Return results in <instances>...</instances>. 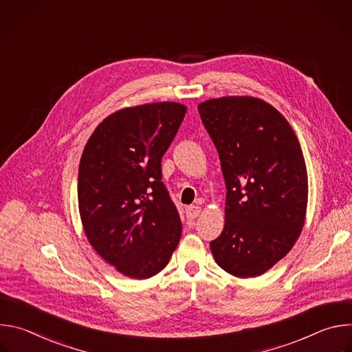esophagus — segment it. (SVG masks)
<instances>
[{
    "label": "esophagus",
    "instance_id": "34e87169",
    "mask_svg": "<svg viewBox=\"0 0 352 352\" xmlns=\"http://www.w3.org/2000/svg\"><path fill=\"white\" fill-rule=\"evenodd\" d=\"M200 210H202V209H200V206H195V205L193 206H188L186 208V217L193 220V219H196L200 214Z\"/></svg>",
    "mask_w": 352,
    "mask_h": 352
}]
</instances>
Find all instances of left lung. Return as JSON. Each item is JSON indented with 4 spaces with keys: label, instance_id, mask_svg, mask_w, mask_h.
<instances>
[{
    "label": "left lung",
    "instance_id": "1",
    "mask_svg": "<svg viewBox=\"0 0 352 352\" xmlns=\"http://www.w3.org/2000/svg\"><path fill=\"white\" fill-rule=\"evenodd\" d=\"M221 162L226 223L210 242L227 273L258 277L281 261L300 235L308 206V173L298 138L265 100L224 96L197 106Z\"/></svg>",
    "mask_w": 352,
    "mask_h": 352
}]
</instances>
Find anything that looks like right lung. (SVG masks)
Returning a JSON list of instances; mask_svg holds the SVG:
<instances>
[{"mask_svg": "<svg viewBox=\"0 0 352 352\" xmlns=\"http://www.w3.org/2000/svg\"><path fill=\"white\" fill-rule=\"evenodd\" d=\"M175 102L125 107L89 138L79 164L78 205L89 243L121 274L162 272L181 238V219L162 182V157L185 117Z\"/></svg>", "mask_w": 352, "mask_h": 352, "instance_id": "obj_1", "label": "right lung"}]
</instances>
